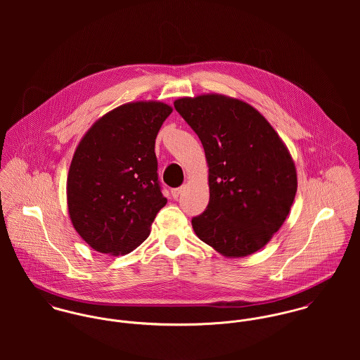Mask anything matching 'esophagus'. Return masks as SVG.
<instances>
[{
	"instance_id": "obj_1",
	"label": "esophagus",
	"mask_w": 360,
	"mask_h": 360,
	"mask_svg": "<svg viewBox=\"0 0 360 360\" xmlns=\"http://www.w3.org/2000/svg\"><path fill=\"white\" fill-rule=\"evenodd\" d=\"M181 191H183V187L173 188V190H172V197H173V198H179V195L181 194Z\"/></svg>"
}]
</instances>
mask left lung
<instances>
[{"instance_id": "1", "label": "left lung", "mask_w": 360, "mask_h": 360, "mask_svg": "<svg viewBox=\"0 0 360 360\" xmlns=\"http://www.w3.org/2000/svg\"><path fill=\"white\" fill-rule=\"evenodd\" d=\"M200 137L209 204L193 217L198 238L224 257L251 255L281 227L297 194L295 165L269 122L248 103L207 94L174 101Z\"/></svg>"}]
</instances>
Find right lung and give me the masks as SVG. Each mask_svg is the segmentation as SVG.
<instances>
[{
  "instance_id": "obj_1",
  "label": "right lung",
  "mask_w": 360,
  "mask_h": 360,
  "mask_svg": "<svg viewBox=\"0 0 360 360\" xmlns=\"http://www.w3.org/2000/svg\"><path fill=\"white\" fill-rule=\"evenodd\" d=\"M172 108L124 103L82 139L68 174V207L73 227L96 251L129 254L148 236L166 205L158 180L155 140Z\"/></svg>"
}]
</instances>
